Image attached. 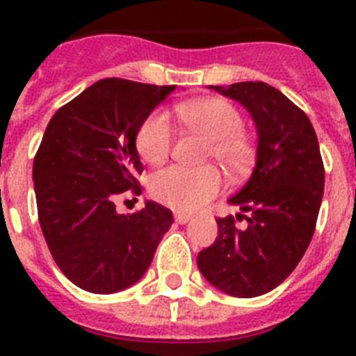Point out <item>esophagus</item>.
<instances>
[{"mask_svg":"<svg viewBox=\"0 0 356 356\" xmlns=\"http://www.w3.org/2000/svg\"><path fill=\"white\" fill-rule=\"evenodd\" d=\"M175 219H176V222H178V225H185V222L191 221V219H193V217L187 216V213H176Z\"/></svg>","mask_w":356,"mask_h":356,"instance_id":"34e87169","label":"esophagus"}]
</instances>
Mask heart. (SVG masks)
I'll list each match as a JSON object with an SVG mask.
<instances>
[{
    "label": "heart",
    "mask_w": 356,
    "mask_h": 356,
    "mask_svg": "<svg viewBox=\"0 0 356 356\" xmlns=\"http://www.w3.org/2000/svg\"><path fill=\"white\" fill-rule=\"evenodd\" d=\"M185 127L209 139L207 155L228 168H238L250 153V143L242 134V115L221 97H207L178 106ZM175 124L165 108L146 115L135 134V147L147 163H160L171 153ZM225 185L221 171L213 165L184 168L169 165L149 178V193L159 203L178 212H196L219 194Z\"/></svg>",
    "instance_id": "heart-1"
}]
</instances>
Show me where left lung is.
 I'll return each mask as SVG.
<instances>
[{"label": "left lung", "instance_id": "8db88e82", "mask_svg": "<svg viewBox=\"0 0 356 356\" xmlns=\"http://www.w3.org/2000/svg\"><path fill=\"white\" fill-rule=\"evenodd\" d=\"M248 108L259 134L253 175L232 205L248 221L219 217L217 238L200 251L201 275L235 298H254L278 287L312 241L325 191V165L312 122L285 94L264 81L210 85ZM237 217V219H238Z\"/></svg>", "mask_w": 356, "mask_h": 356}]
</instances>
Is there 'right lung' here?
I'll return each mask as SVG.
<instances>
[{
  "label": "right lung",
  "instance_id": "add662e5",
  "mask_svg": "<svg viewBox=\"0 0 356 356\" xmlns=\"http://www.w3.org/2000/svg\"><path fill=\"white\" fill-rule=\"evenodd\" d=\"M175 89L105 78L56 110L44 131L33 159L39 222L56 266L83 291L139 282L171 228L172 212L155 201L128 216L114 201L143 193L135 134Z\"/></svg>",
  "mask_w": 356,
  "mask_h": 356
}]
</instances>
